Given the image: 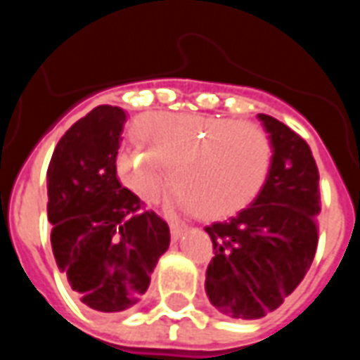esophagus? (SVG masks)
<instances>
[{
  "label": "esophagus",
  "instance_id": "obj_1",
  "mask_svg": "<svg viewBox=\"0 0 360 360\" xmlns=\"http://www.w3.org/2000/svg\"><path fill=\"white\" fill-rule=\"evenodd\" d=\"M169 229H172V239H173V241H177V239H179L181 235H183V233H185V231H187L188 227L177 226V224H172V227H169Z\"/></svg>",
  "mask_w": 360,
  "mask_h": 360
}]
</instances>
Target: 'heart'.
Here are the masks:
<instances>
[{"instance_id":"1","label":"heart","mask_w":360,"mask_h":360,"mask_svg":"<svg viewBox=\"0 0 360 360\" xmlns=\"http://www.w3.org/2000/svg\"><path fill=\"white\" fill-rule=\"evenodd\" d=\"M134 139L141 148L119 152V181L141 202L154 204L173 177L181 202L198 218H226L249 206L271 167L268 133L237 119L150 113L134 125Z\"/></svg>"}]
</instances>
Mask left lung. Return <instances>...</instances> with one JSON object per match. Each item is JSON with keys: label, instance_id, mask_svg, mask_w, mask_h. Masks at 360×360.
<instances>
[{"label": "left lung", "instance_id": "1", "mask_svg": "<svg viewBox=\"0 0 360 360\" xmlns=\"http://www.w3.org/2000/svg\"><path fill=\"white\" fill-rule=\"evenodd\" d=\"M258 119L274 148L264 187L237 216L206 227L216 250L206 295L219 312L241 320L278 309L307 276L318 245L320 177L309 144L278 119Z\"/></svg>", "mask_w": 360, "mask_h": 360}]
</instances>
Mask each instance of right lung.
<instances>
[{
	"label": "right lung",
	"instance_id": "right-lung-1",
	"mask_svg": "<svg viewBox=\"0 0 360 360\" xmlns=\"http://www.w3.org/2000/svg\"><path fill=\"white\" fill-rule=\"evenodd\" d=\"M125 111L98 105L67 131L48 165L51 250L75 295L98 312H123L150 285L169 227L115 169Z\"/></svg>",
	"mask_w": 360,
	"mask_h": 360
}]
</instances>
